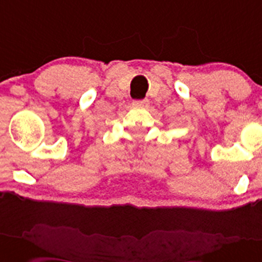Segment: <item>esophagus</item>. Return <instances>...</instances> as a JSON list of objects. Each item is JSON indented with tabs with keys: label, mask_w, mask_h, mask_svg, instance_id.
I'll return each mask as SVG.
<instances>
[{
	"label": "esophagus",
	"mask_w": 262,
	"mask_h": 262,
	"mask_svg": "<svg viewBox=\"0 0 262 262\" xmlns=\"http://www.w3.org/2000/svg\"><path fill=\"white\" fill-rule=\"evenodd\" d=\"M149 104V100L148 99H137V100H133L134 106H139V108H145Z\"/></svg>",
	"instance_id": "esophagus-1"
}]
</instances>
